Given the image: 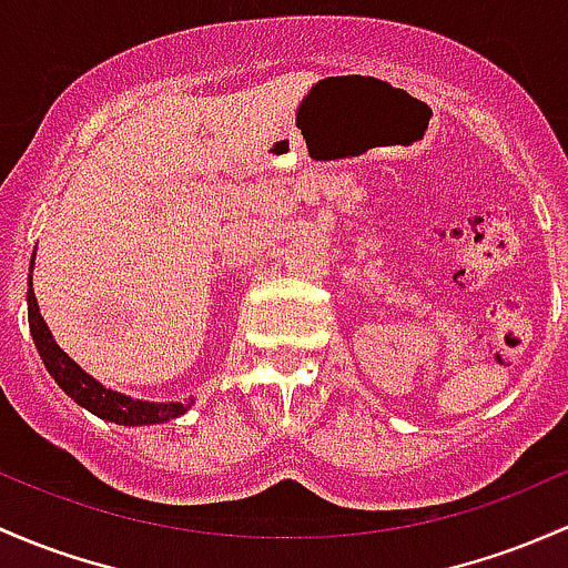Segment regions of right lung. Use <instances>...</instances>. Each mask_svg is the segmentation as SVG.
Segmentation results:
<instances>
[{
    "mask_svg": "<svg viewBox=\"0 0 568 568\" xmlns=\"http://www.w3.org/2000/svg\"><path fill=\"white\" fill-rule=\"evenodd\" d=\"M34 264V255H32ZM27 307H29V332H32L34 345L40 351V359H43L45 369L51 373V378L62 386V392L68 397H73L81 408L92 410L94 416L105 422H116L124 427H141V425H163V422L176 419L184 410L193 405V399H184V403H146V399H133L122 392L105 389L100 381H94L92 375L83 373V369L64 354L57 345V339L48 332L43 315H40L38 300H34L32 291V274H29V291H27Z\"/></svg>",
    "mask_w": 568,
    "mask_h": 568,
    "instance_id": "obj_1",
    "label": "right lung"
}]
</instances>
